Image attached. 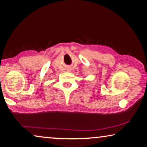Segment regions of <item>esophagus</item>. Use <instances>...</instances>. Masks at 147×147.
<instances>
[{"label":"esophagus","mask_w":147,"mask_h":147,"mask_svg":"<svg viewBox=\"0 0 147 147\" xmlns=\"http://www.w3.org/2000/svg\"><path fill=\"white\" fill-rule=\"evenodd\" d=\"M69 71H70V69H69Z\"/></svg>","instance_id":"34e87169"}]
</instances>
